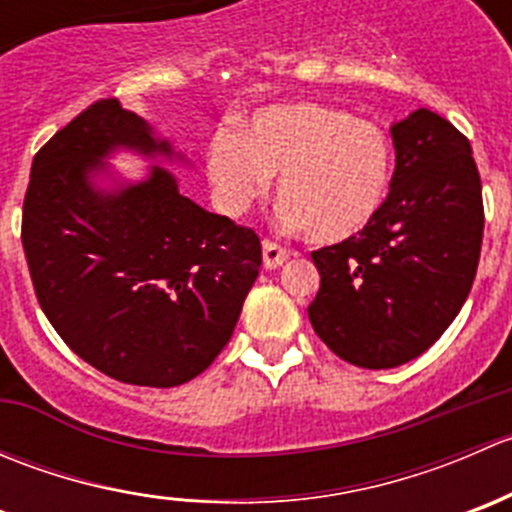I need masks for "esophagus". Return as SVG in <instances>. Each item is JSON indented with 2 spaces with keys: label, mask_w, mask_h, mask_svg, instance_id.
I'll return each instance as SVG.
<instances>
[{
  "label": "esophagus",
  "mask_w": 512,
  "mask_h": 512,
  "mask_svg": "<svg viewBox=\"0 0 512 512\" xmlns=\"http://www.w3.org/2000/svg\"><path fill=\"white\" fill-rule=\"evenodd\" d=\"M287 257H289L287 247L277 245V242H272V240L262 242V262H265L267 270H275V267H280L282 262H287Z\"/></svg>",
  "instance_id": "34e87169"
}]
</instances>
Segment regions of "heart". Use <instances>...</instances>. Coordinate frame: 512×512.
Returning <instances> with one entry per match:
<instances>
[{
	"label": "heart",
	"mask_w": 512,
	"mask_h": 512,
	"mask_svg": "<svg viewBox=\"0 0 512 512\" xmlns=\"http://www.w3.org/2000/svg\"><path fill=\"white\" fill-rule=\"evenodd\" d=\"M208 178L220 210L247 213L280 175L289 225L317 242H342L379 218L394 185V146L376 123L324 103H277L240 133L210 141Z\"/></svg>",
	"instance_id": "obj_1"
}]
</instances>
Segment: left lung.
Masks as SVG:
<instances>
[{
	"instance_id": "left-lung-1",
	"label": "left lung",
	"mask_w": 512,
	"mask_h": 512,
	"mask_svg": "<svg viewBox=\"0 0 512 512\" xmlns=\"http://www.w3.org/2000/svg\"><path fill=\"white\" fill-rule=\"evenodd\" d=\"M394 185L364 232L312 252L319 292L307 314L334 354L391 369L426 352L476 280L483 193L471 141L418 108L391 128Z\"/></svg>"
}]
</instances>
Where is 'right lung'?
<instances>
[{
	"label": "right lung",
	"instance_id": "1",
	"mask_svg": "<svg viewBox=\"0 0 512 512\" xmlns=\"http://www.w3.org/2000/svg\"><path fill=\"white\" fill-rule=\"evenodd\" d=\"M116 146L173 156L118 98L56 131L32 163L22 213L29 275L66 347L111 379L170 389L230 342L262 265L260 237L151 178L103 193L91 170Z\"/></svg>",
	"mask_w": 512,
	"mask_h": 512
}]
</instances>
